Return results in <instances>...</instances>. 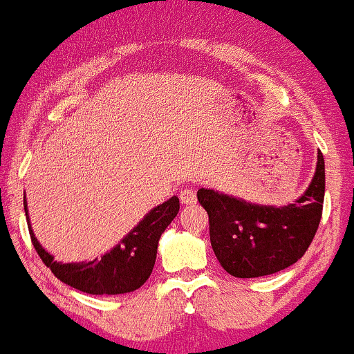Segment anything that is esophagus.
I'll return each mask as SVG.
<instances>
[{"instance_id": "1", "label": "esophagus", "mask_w": 354, "mask_h": 354, "mask_svg": "<svg viewBox=\"0 0 354 354\" xmlns=\"http://www.w3.org/2000/svg\"><path fill=\"white\" fill-rule=\"evenodd\" d=\"M178 197H180V202L184 205H195V203H197V194H195L194 189L180 190Z\"/></svg>"}]
</instances>
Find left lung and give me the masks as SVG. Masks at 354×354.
Segmentation results:
<instances>
[{
	"label": "left lung",
	"mask_w": 354,
	"mask_h": 354,
	"mask_svg": "<svg viewBox=\"0 0 354 354\" xmlns=\"http://www.w3.org/2000/svg\"><path fill=\"white\" fill-rule=\"evenodd\" d=\"M325 197V160L318 151L308 189L286 207L257 205L200 189L197 198L208 213L216 259L234 277L269 276L297 263L320 225Z\"/></svg>",
	"instance_id": "obj_1"
}]
</instances>
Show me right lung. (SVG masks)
Instances as JSON below:
<instances>
[{
    "label": "right lung",
    "instance_id": "obj_1",
    "mask_svg": "<svg viewBox=\"0 0 354 354\" xmlns=\"http://www.w3.org/2000/svg\"><path fill=\"white\" fill-rule=\"evenodd\" d=\"M177 197L169 198L162 205L147 213L126 236L116 244L111 251L88 263H57L54 256L49 254L30 228L28 203L24 197V212L28 220L30 241L41 256L42 263L50 268L52 274L73 289L91 295H118L139 289L151 276L156 264L157 244L160 234L177 216Z\"/></svg>",
    "mask_w": 354,
    "mask_h": 354
}]
</instances>
